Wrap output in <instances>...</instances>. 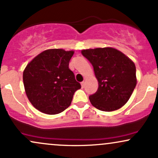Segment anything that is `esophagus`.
Returning <instances> with one entry per match:
<instances>
[{
	"mask_svg": "<svg viewBox=\"0 0 158 158\" xmlns=\"http://www.w3.org/2000/svg\"><path fill=\"white\" fill-rule=\"evenodd\" d=\"M81 88H84L85 87V81H82V82H81Z\"/></svg>",
	"mask_w": 158,
	"mask_h": 158,
	"instance_id": "34e87169",
	"label": "esophagus"
}]
</instances>
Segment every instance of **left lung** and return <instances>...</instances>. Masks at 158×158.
Returning <instances> with one entry per match:
<instances>
[{
	"mask_svg": "<svg viewBox=\"0 0 158 158\" xmlns=\"http://www.w3.org/2000/svg\"><path fill=\"white\" fill-rule=\"evenodd\" d=\"M81 54L91 63L99 87L89 97L92 106L113 111L124 106L136 85V67L128 57L112 48L88 49Z\"/></svg>",
	"mask_w": 158,
	"mask_h": 158,
	"instance_id": "obj_1",
	"label": "left lung"
}]
</instances>
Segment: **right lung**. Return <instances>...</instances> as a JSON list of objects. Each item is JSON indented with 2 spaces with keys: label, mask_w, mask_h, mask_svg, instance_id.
<instances>
[{
  "label": "right lung",
  "mask_w": 158,
  "mask_h": 158,
  "mask_svg": "<svg viewBox=\"0 0 158 158\" xmlns=\"http://www.w3.org/2000/svg\"><path fill=\"white\" fill-rule=\"evenodd\" d=\"M74 51L50 49L35 56L23 73L25 92L36 109L47 114H59L68 108L73 94L81 88L69 61Z\"/></svg>",
  "instance_id": "right-lung-1"
}]
</instances>
